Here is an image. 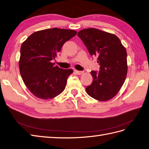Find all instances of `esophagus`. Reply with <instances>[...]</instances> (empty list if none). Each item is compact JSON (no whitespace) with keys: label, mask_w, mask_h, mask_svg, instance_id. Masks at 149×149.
I'll list each match as a JSON object with an SVG mask.
<instances>
[{"label":"esophagus","mask_w":149,"mask_h":149,"mask_svg":"<svg viewBox=\"0 0 149 149\" xmlns=\"http://www.w3.org/2000/svg\"><path fill=\"white\" fill-rule=\"evenodd\" d=\"M74 72H75L76 73H77V74H78V75H81V74H82L83 73V71H77V70H75V71H74Z\"/></svg>","instance_id":"1"}]
</instances>
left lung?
I'll list each match as a JSON object with an SVG mask.
<instances>
[{
  "label": "left lung",
  "mask_w": 149,
  "mask_h": 149,
  "mask_svg": "<svg viewBox=\"0 0 149 149\" xmlns=\"http://www.w3.org/2000/svg\"><path fill=\"white\" fill-rule=\"evenodd\" d=\"M78 36L100 66L99 72L91 71L93 81L86 86V93L99 101L112 99L121 88L128 71L125 47L117 36L96 28L83 29Z\"/></svg>",
  "instance_id": "8db88e82"
}]
</instances>
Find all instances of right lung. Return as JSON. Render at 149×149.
I'll list each match as a JSON object with an SVG mask.
<instances>
[{"label": "right lung", "mask_w": 149, "mask_h": 149, "mask_svg": "<svg viewBox=\"0 0 149 149\" xmlns=\"http://www.w3.org/2000/svg\"><path fill=\"white\" fill-rule=\"evenodd\" d=\"M74 30L57 28L36 31L21 45L19 67L25 85L35 96L51 99L63 92L72 69L52 63L64 43L77 35Z\"/></svg>", "instance_id": "right-lung-1"}]
</instances>
